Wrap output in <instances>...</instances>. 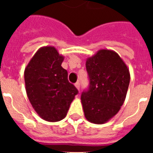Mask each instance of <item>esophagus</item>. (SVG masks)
I'll return each instance as SVG.
<instances>
[{
	"label": "esophagus",
	"instance_id": "esophagus-1",
	"mask_svg": "<svg viewBox=\"0 0 153 153\" xmlns=\"http://www.w3.org/2000/svg\"><path fill=\"white\" fill-rule=\"evenodd\" d=\"M74 86H75V87L79 91V89H80V83H79V82H77L76 83L74 84Z\"/></svg>",
	"mask_w": 153,
	"mask_h": 153
}]
</instances>
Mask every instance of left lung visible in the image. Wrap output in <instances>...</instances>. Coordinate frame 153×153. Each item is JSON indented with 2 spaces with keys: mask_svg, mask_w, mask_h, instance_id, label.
<instances>
[{
  "mask_svg": "<svg viewBox=\"0 0 153 153\" xmlns=\"http://www.w3.org/2000/svg\"><path fill=\"white\" fill-rule=\"evenodd\" d=\"M86 67L90 87L81 96L84 115L91 123L104 124L118 113L126 100L129 71L120 55L109 49L87 58Z\"/></svg>",
  "mask_w": 153,
  "mask_h": 153,
  "instance_id": "8db88e82",
  "label": "left lung"
}]
</instances>
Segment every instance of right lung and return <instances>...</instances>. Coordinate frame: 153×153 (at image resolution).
<instances>
[{
    "label": "right lung",
    "mask_w": 153,
    "mask_h": 153,
    "mask_svg": "<svg viewBox=\"0 0 153 153\" xmlns=\"http://www.w3.org/2000/svg\"><path fill=\"white\" fill-rule=\"evenodd\" d=\"M64 57L52 46L42 47L25 70V89L33 109L42 119L59 121L67 116L78 90L61 66Z\"/></svg>",
    "instance_id": "1"
}]
</instances>
